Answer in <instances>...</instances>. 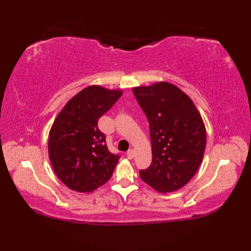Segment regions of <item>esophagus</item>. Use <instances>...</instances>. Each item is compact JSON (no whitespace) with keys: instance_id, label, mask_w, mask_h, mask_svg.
<instances>
[{"instance_id":"1","label":"esophagus","mask_w":251,"mask_h":251,"mask_svg":"<svg viewBox=\"0 0 251 251\" xmlns=\"http://www.w3.org/2000/svg\"><path fill=\"white\" fill-rule=\"evenodd\" d=\"M127 157H128L129 159H131L132 157H134V154H135V151L134 150H132V149H129V150L128 151H127Z\"/></svg>"}]
</instances>
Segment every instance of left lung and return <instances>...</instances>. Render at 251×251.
<instances>
[{
  "mask_svg": "<svg viewBox=\"0 0 251 251\" xmlns=\"http://www.w3.org/2000/svg\"><path fill=\"white\" fill-rule=\"evenodd\" d=\"M132 93L148 117L152 145V163L140 170V178L161 193L183 188L204 156L201 113L188 95L168 82L134 87Z\"/></svg>",
  "mask_w": 251,
  "mask_h": 251,
  "instance_id": "8db88e82",
  "label": "left lung"
}]
</instances>
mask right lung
Here are the masks:
<instances>
[{
    "instance_id": "right-lung-1",
    "label": "right lung",
    "mask_w": 251,
    "mask_h": 251,
    "mask_svg": "<svg viewBox=\"0 0 251 251\" xmlns=\"http://www.w3.org/2000/svg\"><path fill=\"white\" fill-rule=\"evenodd\" d=\"M122 94L121 89L92 85L73 96L52 123L49 156L69 189L90 193L111 178L120 156L108 150L98 120Z\"/></svg>"
}]
</instances>
